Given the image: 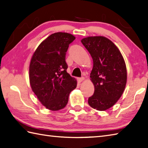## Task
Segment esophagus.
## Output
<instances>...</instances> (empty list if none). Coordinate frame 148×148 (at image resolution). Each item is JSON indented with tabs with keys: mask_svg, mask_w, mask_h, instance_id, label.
<instances>
[{
	"mask_svg": "<svg viewBox=\"0 0 148 148\" xmlns=\"http://www.w3.org/2000/svg\"><path fill=\"white\" fill-rule=\"evenodd\" d=\"M84 79V77H79L77 79V80H78V81H79V83H81V81H83V80Z\"/></svg>",
	"mask_w": 148,
	"mask_h": 148,
	"instance_id": "1",
	"label": "esophagus"
}]
</instances>
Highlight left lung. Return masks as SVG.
I'll list each match as a JSON object with an SVG mask.
<instances>
[{
	"mask_svg": "<svg viewBox=\"0 0 148 148\" xmlns=\"http://www.w3.org/2000/svg\"><path fill=\"white\" fill-rule=\"evenodd\" d=\"M93 61L90 77L95 86L89 105L98 111L114 106L124 92L127 83V68L123 57L111 40L102 36L88 37L81 40Z\"/></svg>",
	"mask_w": 148,
	"mask_h": 148,
	"instance_id": "8db88e82",
	"label": "left lung"
}]
</instances>
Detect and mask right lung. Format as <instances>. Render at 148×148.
Wrapping results in <instances>:
<instances>
[{
  "label": "right lung",
  "mask_w": 148,
  "mask_h": 148,
  "mask_svg": "<svg viewBox=\"0 0 148 148\" xmlns=\"http://www.w3.org/2000/svg\"><path fill=\"white\" fill-rule=\"evenodd\" d=\"M76 39L72 34L56 32L40 44L31 59L29 79L37 99L47 109L58 111L65 108L77 81L67 72L66 52Z\"/></svg>",
  "instance_id": "obj_1"
}]
</instances>
